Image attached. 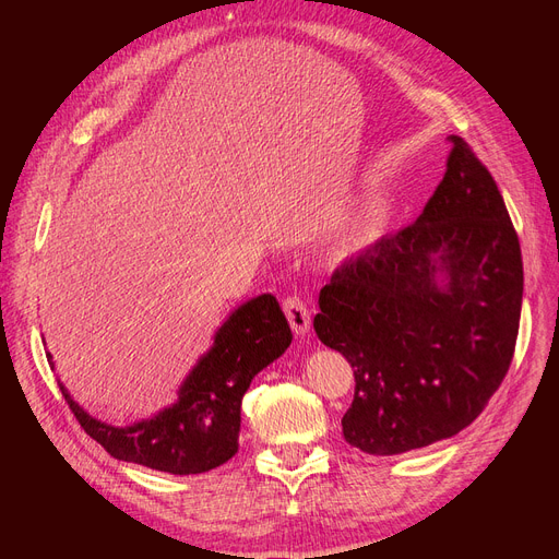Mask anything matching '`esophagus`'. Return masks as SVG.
I'll list each match as a JSON object with an SVG mask.
<instances>
[{
  "instance_id": "obj_1",
  "label": "esophagus",
  "mask_w": 559,
  "mask_h": 559,
  "mask_svg": "<svg viewBox=\"0 0 559 559\" xmlns=\"http://www.w3.org/2000/svg\"><path fill=\"white\" fill-rule=\"evenodd\" d=\"M282 308H284V314H286V319H289L292 331L296 335H306L310 331V310L298 296H286Z\"/></svg>"
}]
</instances>
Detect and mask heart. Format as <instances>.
<instances>
[{
  "label": "heart",
  "mask_w": 559,
  "mask_h": 559,
  "mask_svg": "<svg viewBox=\"0 0 559 559\" xmlns=\"http://www.w3.org/2000/svg\"><path fill=\"white\" fill-rule=\"evenodd\" d=\"M384 222V210L380 202H364L354 212L341 218L333 230V242L341 253H352L373 242Z\"/></svg>",
  "instance_id": "heart-1"
}]
</instances>
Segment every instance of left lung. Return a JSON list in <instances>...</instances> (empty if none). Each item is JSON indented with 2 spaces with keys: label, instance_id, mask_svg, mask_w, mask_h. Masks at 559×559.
Instances as JSON below:
<instances>
[{
  "label": "left lung",
  "instance_id": "left-lung-1",
  "mask_svg": "<svg viewBox=\"0 0 559 559\" xmlns=\"http://www.w3.org/2000/svg\"><path fill=\"white\" fill-rule=\"evenodd\" d=\"M443 181L417 222L345 261L319 294L314 331L354 368L343 436L401 454L460 433L515 352L522 253L497 181L450 134Z\"/></svg>",
  "mask_w": 559,
  "mask_h": 559
}]
</instances>
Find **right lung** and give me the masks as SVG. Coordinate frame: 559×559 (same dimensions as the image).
<instances>
[{
	"label": "right lung",
	"instance_id": "obj_1",
	"mask_svg": "<svg viewBox=\"0 0 559 559\" xmlns=\"http://www.w3.org/2000/svg\"><path fill=\"white\" fill-rule=\"evenodd\" d=\"M292 329L273 294H261L235 310L179 386V399L158 415L111 427L91 417L60 382L70 411L91 438L121 462L175 476H193L226 464L238 452L240 405L253 376L292 345ZM50 368V354H46Z\"/></svg>",
	"mask_w": 559,
	"mask_h": 559
}]
</instances>
